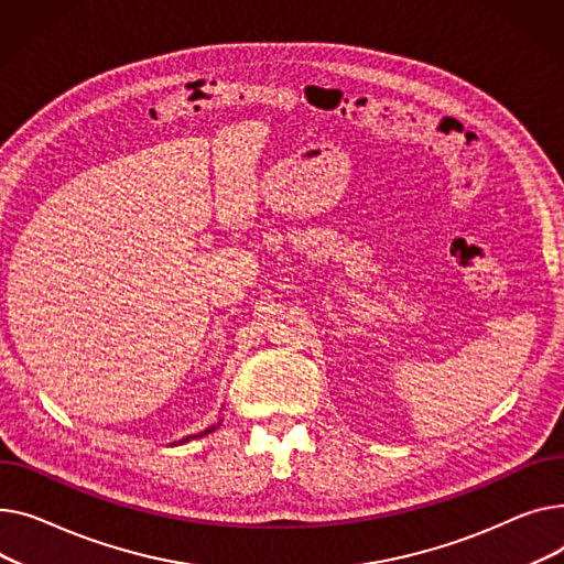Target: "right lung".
<instances>
[{
	"label": "right lung",
	"mask_w": 564,
	"mask_h": 564,
	"mask_svg": "<svg viewBox=\"0 0 564 564\" xmlns=\"http://www.w3.org/2000/svg\"><path fill=\"white\" fill-rule=\"evenodd\" d=\"M218 425H220V421H218ZM218 425H212V427H207V430H205V433H200V435H191V437H184V440H182V442H175V444H173V446H177V444H186V442H191V440H195V437H205V435H209V433H214V430H216V427H218Z\"/></svg>",
	"instance_id": "right-lung-1"
}]
</instances>
